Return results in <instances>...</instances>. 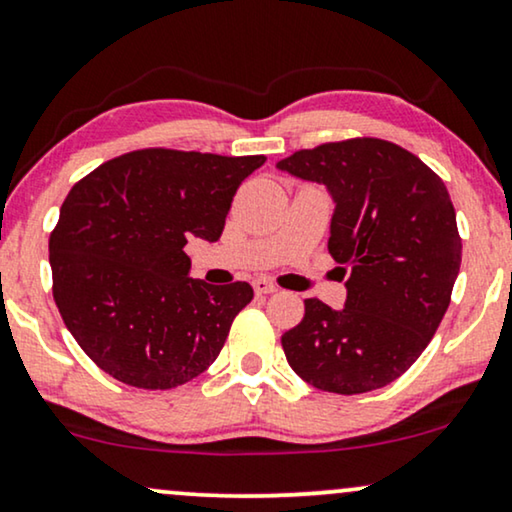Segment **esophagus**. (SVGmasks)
I'll return each mask as SVG.
<instances>
[{"mask_svg":"<svg viewBox=\"0 0 512 512\" xmlns=\"http://www.w3.org/2000/svg\"><path fill=\"white\" fill-rule=\"evenodd\" d=\"M254 291L258 296H268V294H275L277 287L270 280H265V277H258V280H254Z\"/></svg>","mask_w":512,"mask_h":512,"instance_id":"esophagus-1","label":"esophagus"}]
</instances>
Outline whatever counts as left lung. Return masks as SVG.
I'll use <instances>...</instances> for the list:
<instances>
[{
    "mask_svg": "<svg viewBox=\"0 0 512 512\" xmlns=\"http://www.w3.org/2000/svg\"><path fill=\"white\" fill-rule=\"evenodd\" d=\"M277 169L334 199L329 254L341 263V310L308 298L282 336L310 386L360 395L400 378L440 327L461 268L456 211L442 178L400 145L350 138L298 150Z\"/></svg>",
    "mask_w": 512,
    "mask_h": 512,
    "instance_id": "8db88e82",
    "label": "left lung"
}]
</instances>
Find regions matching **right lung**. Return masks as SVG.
Here are the masks:
<instances>
[{
	"mask_svg": "<svg viewBox=\"0 0 512 512\" xmlns=\"http://www.w3.org/2000/svg\"><path fill=\"white\" fill-rule=\"evenodd\" d=\"M263 162L136 150L68 192L49 240L53 301L105 374L169 390L211 367L254 289L192 280L183 247L221 237L237 188Z\"/></svg>",
	"mask_w": 512,
	"mask_h": 512,
	"instance_id": "1",
	"label": "right lung"
}]
</instances>
